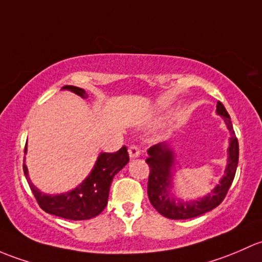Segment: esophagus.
<instances>
[{
  "mask_svg": "<svg viewBox=\"0 0 262 262\" xmlns=\"http://www.w3.org/2000/svg\"><path fill=\"white\" fill-rule=\"evenodd\" d=\"M128 155H130L131 159H136L140 156V150L139 147L135 146V145H131L130 147H128Z\"/></svg>",
  "mask_w": 262,
  "mask_h": 262,
  "instance_id": "obj_1",
  "label": "esophagus"
}]
</instances>
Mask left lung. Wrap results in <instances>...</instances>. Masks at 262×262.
<instances>
[{
	"mask_svg": "<svg viewBox=\"0 0 262 262\" xmlns=\"http://www.w3.org/2000/svg\"><path fill=\"white\" fill-rule=\"evenodd\" d=\"M215 112L223 118L231 137L225 174L221 178L220 183L207 195L187 201L179 198L174 193L172 168L175 165V152L170 144L160 142L147 150L149 158L146 159V163L150 168L147 195L154 208L164 217L170 220H189L204 214L220 206L230 189L238 165V141L234 135L230 115L221 102L217 103Z\"/></svg>",
	"mask_w": 262,
	"mask_h": 262,
	"instance_id": "1",
	"label": "left lung"
}]
</instances>
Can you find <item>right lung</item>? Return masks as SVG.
Instances as JSON below:
<instances>
[{"label": "right lung", "mask_w": 262, "mask_h": 262, "mask_svg": "<svg viewBox=\"0 0 262 262\" xmlns=\"http://www.w3.org/2000/svg\"><path fill=\"white\" fill-rule=\"evenodd\" d=\"M63 91H71L82 98H88L84 90L74 85H64ZM28 144L25 146V154ZM128 152L126 146L121 147L117 152H101L96 164L87 178L74 189L60 194L42 193L32 184L29 170L24 163V174L28 179L32 194L37 203L47 213L58 215L71 221L91 220L103 211L107 206L112 180L118 171L128 163Z\"/></svg>", "instance_id": "right-lung-1"}]
</instances>
